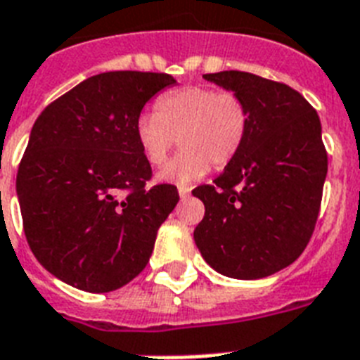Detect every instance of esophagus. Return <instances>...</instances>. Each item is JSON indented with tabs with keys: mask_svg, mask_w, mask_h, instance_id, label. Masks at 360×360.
<instances>
[{
	"mask_svg": "<svg viewBox=\"0 0 360 360\" xmlns=\"http://www.w3.org/2000/svg\"><path fill=\"white\" fill-rule=\"evenodd\" d=\"M178 193H180L182 198H188L189 193H191V188H189V186H180V188H178Z\"/></svg>",
	"mask_w": 360,
	"mask_h": 360,
	"instance_id": "1",
	"label": "esophagus"
}]
</instances>
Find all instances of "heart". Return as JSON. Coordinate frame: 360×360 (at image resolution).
Listing matches in <instances>:
<instances>
[{
  "label": "heart",
  "mask_w": 360,
  "mask_h": 360,
  "mask_svg": "<svg viewBox=\"0 0 360 360\" xmlns=\"http://www.w3.org/2000/svg\"><path fill=\"white\" fill-rule=\"evenodd\" d=\"M249 131V108L230 89L189 85L156 100V113H143L135 122V137L146 162L163 165L172 146L182 150L158 174L162 182L189 184L202 178L210 165H229Z\"/></svg>",
  "instance_id": "b5f03b06"
}]
</instances>
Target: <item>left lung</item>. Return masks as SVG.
I'll return each instance as SVG.
<instances>
[{"label":"left lung","mask_w":360,"mask_h":360,"mask_svg":"<svg viewBox=\"0 0 360 360\" xmlns=\"http://www.w3.org/2000/svg\"><path fill=\"white\" fill-rule=\"evenodd\" d=\"M204 77L241 94L249 131L214 184L193 189L206 208L195 243L221 275L269 277L297 260L314 232L327 176L320 117L286 83L241 70Z\"/></svg>","instance_id":"obj_1"}]
</instances>
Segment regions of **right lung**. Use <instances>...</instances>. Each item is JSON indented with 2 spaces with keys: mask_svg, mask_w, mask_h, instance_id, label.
<instances>
[{
  "mask_svg": "<svg viewBox=\"0 0 360 360\" xmlns=\"http://www.w3.org/2000/svg\"><path fill=\"white\" fill-rule=\"evenodd\" d=\"M165 72L93 76L46 105L16 174L22 223L42 266L74 288L103 294L146 267L176 186H150L135 122L169 87Z\"/></svg>",
  "mask_w": 360,
  "mask_h": 360,
  "instance_id": "obj_1",
  "label": "right lung"
}]
</instances>
